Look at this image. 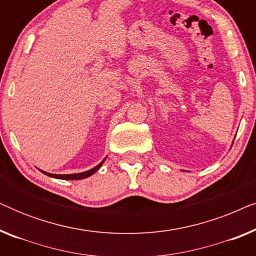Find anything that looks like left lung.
<instances>
[{
  "label": "left lung",
  "instance_id": "obj_1",
  "mask_svg": "<svg viewBox=\"0 0 256 256\" xmlns=\"http://www.w3.org/2000/svg\"><path fill=\"white\" fill-rule=\"evenodd\" d=\"M233 142H234V140H233Z\"/></svg>",
  "mask_w": 256,
  "mask_h": 256
}]
</instances>
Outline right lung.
I'll return each instance as SVG.
<instances>
[{"label":"right lung","mask_w":256,"mask_h":256,"mask_svg":"<svg viewBox=\"0 0 256 256\" xmlns=\"http://www.w3.org/2000/svg\"><path fill=\"white\" fill-rule=\"evenodd\" d=\"M104 160H106V157L101 160V162L98 164L96 166L92 168V169L87 170V171H84V172H78V174H50V172H46V171H43L40 170L44 174H46L48 177H52V178H57V180H84V178H87L90 176H92L94 172H96L98 170L100 169L101 166H102Z\"/></svg>","instance_id":"1"}]
</instances>
